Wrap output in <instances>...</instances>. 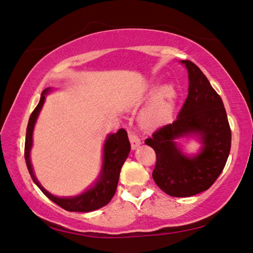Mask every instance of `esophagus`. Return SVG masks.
Masks as SVG:
<instances>
[{
    "mask_svg": "<svg viewBox=\"0 0 253 253\" xmlns=\"http://www.w3.org/2000/svg\"><path fill=\"white\" fill-rule=\"evenodd\" d=\"M128 136H129V140H130L132 149H136L137 147L140 146L141 140H140L139 137L136 135V132H134L132 130H128Z\"/></svg>",
    "mask_w": 253,
    "mask_h": 253,
    "instance_id": "1",
    "label": "esophagus"
}]
</instances>
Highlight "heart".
Returning a JSON list of instances; mask_svg holds the SVG:
<instances>
[{"mask_svg": "<svg viewBox=\"0 0 253 253\" xmlns=\"http://www.w3.org/2000/svg\"><path fill=\"white\" fill-rule=\"evenodd\" d=\"M178 98L174 86L164 85L155 91L153 97L140 114V123L147 129H157L171 121Z\"/></svg>", "mask_w": 253, "mask_h": 253, "instance_id": "heart-1", "label": "heart"}]
</instances>
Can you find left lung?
<instances>
[{"label":"left lung","instance_id":"obj_1","mask_svg":"<svg viewBox=\"0 0 253 253\" xmlns=\"http://www.w3.org/2000/svg\"><path fill=\"white\" fill-rule=\"evenodd\" d=\"M188 70V96L172 124L158 128L145 140L156 153L153 178L172 197H190L213 185L226 166L231 148V129L222 99L191 61H181ZM194 133L204 147L189 159L177 149L173 139Z\"/></svg>","mask_w":253,"mask_h":253}]
</instances>
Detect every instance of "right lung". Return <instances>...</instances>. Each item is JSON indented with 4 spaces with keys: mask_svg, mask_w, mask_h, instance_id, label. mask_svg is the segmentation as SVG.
I'll list each match as a JSON object with an SVG mask.
<instances>
[{
    "mask_svg": "<svg viewBox=\"0 0 253 253\" xmlns=\"http://www.w3.org/2000/svg\"><path fill=\"white\" fill-rule=\"evenodd\" d=\"M48 88L45 89L42 96H41L40 103L35 109L32 112L27 125L26 130V138H25V148H24V157L26 162L27 169L31 174L33 181L38 185V187L42 190L43 194L50 199L53 203L56 204L61 208L67 211H77V212H89L96 209L102 208L106 206L115 195L118 185L119 173L123 164L125 163L128 154L130 151V142L128 139L127 131L122 128L116 134H112L108 136V138L105 142L104 147V160H103V170L100 173L98 181L96 182L94 188H90L84 194H82L74 198H58L50 195L44 188L40 185L39 181L33 173L32 165L30 162V150L32 147V135H33L34 125L36 118L39 116V113L44 104L45 96L44 94L47 93Z\"/></svg>",
    "mask_w": 253,
    "mask_h": 253,
    "instance_id": "right-lung-1",
    "label": "right lung"
}]
</instances>
